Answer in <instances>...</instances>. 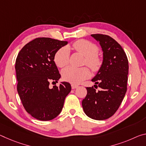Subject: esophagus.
<instances>
[{
    "instance_id": "obj_1",
    "label": "esophagus",
    "mask_w": 146,
    "mask_h": 146,
    "mask_svg": "<svg viewBox=\"0 0 146 146\" xmlns=\"http://www.w3.org/2000/svg\"><path fill=\"white\" fill-rule=\"evenodd\" d=\"M78 86V85L73 84H71V88H72V89H75V88H77Z\"/></svg>"
}]
</instances>
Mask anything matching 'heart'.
Here are the masks:
<instances>
[{
	"mask_svg": "<svg viewBox=\"0 0 146 146\" xmlns=\"http://www.w3.org/2000/svg\"><path fill=\"white\" fill-rule=\"evenodd\" d=\"M73 47L77 52L86 57V64L92 70L96 71L99 68L101 62L98 56V47L96 44L88 40H78L73 45ZM69 51L67 47L62 48L56 52L54 62L59 68H64L69 62ZM90 72L87 68H75L69 66L62 71V76L64 80L73 84H79L90 77Z\"/></svg>",
	"mask_w": 146,
	"mask_h": 146,
	"instance_id": "b5f03b06",
	"label": "heart"
}]
</instances>
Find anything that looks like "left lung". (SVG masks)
<instances>
[{"mask_svg": "<svg viewBox=\"0 0 146 146\" xmlns=\"http://www.w3.org/2000/svg\"><path fill=\"white\" fill-rule=\"evenodd\" d=\"M100 44L103 62L92 78L94 86L87 87V95L82 101L83 110L90 118L104 120L115 114L127 92L129 62L121 46L109 36L92 34ZM98 85H97L96 84ZM99 87L100 90L96 89Z\"/></svg>", "mask_w": 146, "mask_h": 146, "instance_id": "8db88e82", "label": "left lung"}]
</instances>
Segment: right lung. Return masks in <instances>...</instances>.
Listing matches in <instances>:
<instances>
[{
    "label": "right lung",
    "instance_id": "add662e5",
    "mask_svg": "<svg viewBox=\"0 0 146 146\" xmlns=\"http://www.w3.org/2000/svg\"><path fill=\"white\" fill-rule=\"evenodd\" d=\"M68 41L38 38L26 44L15 61L17 92L27 112L41 121L58 116L66 97L71 92L69 82L50 88V81L61 77L54 61L56 52Z\"/></svg>",
    "mask_w": 146,
    "mask_h": 146
}]
</instances>
